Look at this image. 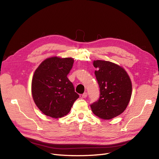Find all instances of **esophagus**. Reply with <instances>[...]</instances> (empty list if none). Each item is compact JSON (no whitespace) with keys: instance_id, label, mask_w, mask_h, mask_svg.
<instances>
[{"instance_id":"obj_1","label":"esophagus","mask_w":159,"mask_h":159,"mask_svg":"<svg viewBox=\"0 0 159 159\" xmlns=\"http://www.w3.org/2000/svg\"><path fill=\"white\" fill-rule=\"evenodd\" d=\"M87 96H88V93H86V92L84 93L82 95H81V97H82L83 98H87Z\"/></svg>"}]
</instances>
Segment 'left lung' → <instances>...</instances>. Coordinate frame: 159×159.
Wrapping results in <instances>:
<instances>
[{"label": "left lung", "mask_w": 159, "mask_h": 159, "mask_svg": "<svg viewBox=\"0 0 159 159\" xmlns=\"http://www.w3.org/2000/svg\"><path fill=\"white\" fill-rule=\"evenodd\" d=\"M95 75L100 88L98 101L90 106L103 119H111L126 109L132 94V84L123 68L109 61L94 60Z\"/></svg>", "instance_id": "8db88e82"}]
</instances>
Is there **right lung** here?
<instances>
[{
	"label": "right lung",
	"instance_id": "add662e5",
	"mask_svg": "<svg viewBox=\"0 0 159 159\" xmlns=\"http://www.w3.org/2000/svg\"><path fill=\"white\" fill-rule=\"evenodd\" d=\"M74 61L72 57H48L34 71L31 86L32 98L47 116L57 119L68 115L79 98L67 77Z\"/></svg>",
	"mask_w": 159,
	"mask_h": 159
}]
</instances>
